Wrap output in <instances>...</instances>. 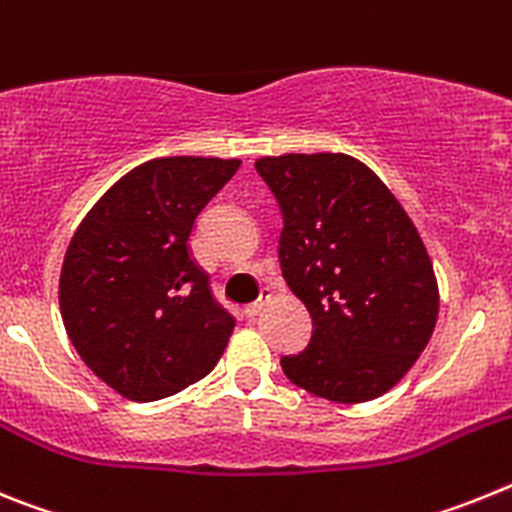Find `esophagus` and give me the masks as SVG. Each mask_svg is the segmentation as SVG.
I'll use <instances>...</instances> for the list:
<instances>
[{"label": "esophagus", "instance_id": "1", "mask_svg": "<svg viewBox=\"0 0 512 512\" xmlns=\"http://www.w3.org/2000/svg\"><path fill=\"white\" fill-rule=\"evenodd\" d=\"M271 297V292L269 289H261V297L256 302H251V305H246V318H256V315H259L261 310H264V305H266V300H269Z\"/></svg>", "mask_w": 512, "mask_h": 512}]
</instances>
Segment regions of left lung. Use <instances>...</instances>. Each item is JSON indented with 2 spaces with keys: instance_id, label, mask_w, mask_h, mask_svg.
<instances>
[{
  "instance_id": "obj_1",
  "label": "left lung",
  "mask_w": 512,
  "mask_h": 512,
  "mask_svg": "<svg viewBox=\"0 0 512 512\" xmlns=\"http://www.w3.org/2000/svg\"><path fill=\"white\" fill-rule=\"evenodd\" d=\"M256 171L282 210V274L312 318L307 348L282 356L284 374L343 405L384 395L438 318L436 274L413 220L346 153L264 156Z\"/></svg>"
}]
</instances>
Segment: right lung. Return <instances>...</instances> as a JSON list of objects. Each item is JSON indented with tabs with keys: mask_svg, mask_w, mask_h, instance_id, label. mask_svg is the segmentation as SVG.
Returning <instances> with one entry per match:
<instances>
[{
	"mask_svg": "<svg viewBox=\"0 0 512 512\" xmlns=\"http://www.w3.org/2000/svg\"><path fill=\"white\" fill-rule=\"evenodd\" d=\"M238 158L169 156L104 192L69 243L61 318L84 364L135 402L187 390L215 369L235 320L189 253L197 215Z\"/></svg>",
	"mask_w": 512,
	"mask_h": 512,
	"instance_id": "obj_1",
	"label": "right lung"
}]
</instances>
